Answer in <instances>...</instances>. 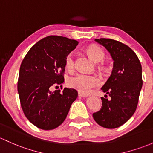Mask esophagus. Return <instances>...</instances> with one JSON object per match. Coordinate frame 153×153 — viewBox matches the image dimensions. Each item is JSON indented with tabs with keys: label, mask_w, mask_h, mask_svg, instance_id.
<instances>
[{
	"label": "esophagus",
	"mask_w": 153,
	"mask_h": 153,
	"mask_svg": "<svg viewBox=\"0 0 153 153\" xmlns=\"http://www.w3.org/2000/svg\"><path fill=\"white\" fill-rule=\"evenodd\" d=\"M78 96L79 97H88V95H85V94H83V93H79Z\"/></svg>",
	"instance_id": "obj_1"
}]
</instances>
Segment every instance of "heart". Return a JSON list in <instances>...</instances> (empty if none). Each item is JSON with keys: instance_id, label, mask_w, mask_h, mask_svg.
Segmentation results:
<instances>
[{"instance_id": "heart-1", "label": "heart", "mask_w": 153, "mask_h": 153, "mask_svg": "<svg viewBox=\"0 0 153 153\" xmlns=\"http://www.w3.org/2000/svg\"><path fill=\"white\" fill-rule=\"evenodd\" d=\"M87 52L95 62L102 60L105 57V52L101 47L96 45H91L88 47ZM65 67L68 70L73 69L74 67V54L70 52L65 59ZM67 84L70 88L77 90L82 93H89L93 88L100 85L99 79L93 75L78 74L68 78Z\"/></svg>"}]
</instances>
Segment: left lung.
<instances>
[{"instance_id": "obj_1", "label": "left lung", "mask_w": 153, "mask_h": 153, "mask_svg": "<svg viewBox=\"0 0 153 153\" xmlns=\"http://www.w3.org/2000/svg\"><path fill=\"white\" fill-rule=\"evenodd\" d=\"M114 60L111 76L101 88L111 98H101V109L93 119L106 128L123 126L135 112L142 87V65L137 55L126 44L111 39H97ZM106 96V95H105Z\"/></svg>"}]
</instances>
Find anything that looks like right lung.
I'll use <instances>...</instances> for the list:
<instances>
[{
    "instance_id": "1",
    "label": "right lung",
    "mask_w": 153,
    "mask_h": 153,
    "mask_svg": "<svg viewBox=\"0 0 153 153\" xmlns=\"http://www.w3.org/2000/svg\"><path fill=\"white\" fill-rule=\"evenodd\" d=\"M78 44L66 37L49 36L34 44L21 63L17 82L21 107L39 128L48 131L60 126L78 96L72 88L50 90L52 86H62L65 59Z\"/></svg>"
}]
</instances>
